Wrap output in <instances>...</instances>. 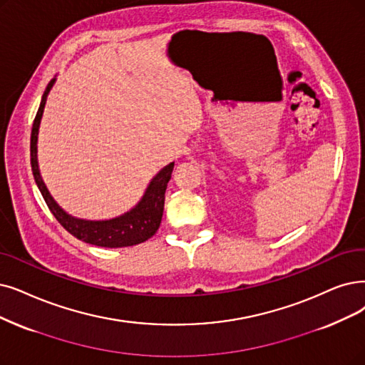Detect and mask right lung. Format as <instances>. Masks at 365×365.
I'll list each match as a JSON object with an SVG mask.
<instances>
[{
    "instance_id": "add662e5",
    "label": "right lung",
    "mask_w": 365,
    "mask_h": 365,
    "mask_svg": "<svg viewBox=\"0 0 365 365\" xmlns=\"http://www.w3.org/2000/svg\"><path fill=\"white\" fill-rule=\"evenodd\" d=\"M55 78L48 83L45 93H43L40 108L33 123L31 130V169L38 190L45 199L51 212L67 232L78 240L98 247H108V249H118V247L136 245L150 240L157 232L162 223L163 208H165V193L168 182L172 177L173 162L165 166L148 184L142 199L138 205L120 217L109 218V220H83V218L73 217L67 214L51 196L45 182L41 180L37 162V138L38 127L41 121L43 110H45L46 98L51 88L55 83Z\"/></svg>"
}]
</instances>
